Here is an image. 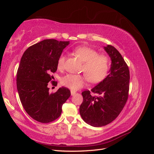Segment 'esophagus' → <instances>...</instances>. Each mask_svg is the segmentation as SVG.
Returning <instances> with one entry per match:
<instances>
[{
  "label": "esophagus",
  "mask_w": 154,
  "mask_h": 154,
  "mask_svg": "<svg viewBox=\"0 0 154 154\" xmlns=\"http://www.w3.org/2000/svg\"><path fill=\"white\" fill-rule=\"evenodd\" d=\"M76 93V92H75V91H71V95L72 96H74V94H75Z\"/></svg>",
  "instance_id": "obj_1"
}]
</instances>
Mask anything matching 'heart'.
Segmentation results:
<instances>
[{"label":"heart","mask_w":154,"mask_h":154,"mask_svg":"<svg viewBox=\"0 0 154 154\" xmlns=\"http://www.w3.org/2000/svg\"><path fill=\"white\" fill-rule=\"evenodd\" d=\"M72 53L83 62L82 71L86 76L78 74H67L61 79L62 85L72 90H78L86 84L87 77L88 82L94 84L105 80L110 69V58L108 56L98 54L96 50L86 46H79L74 48ZM65 60L66 55L63 53L58 60V69L63 68Z\"/></svg>","instance_id":"1"}]
</instances>
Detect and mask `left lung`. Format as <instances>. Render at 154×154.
<instances>
[{
    "mask_svg": "<svg viewBox=\"0 0 154 154\" xmlns=\"http://www.w3.org/2000/svg\"><path fill=\"white\" fill-rule=\"evenodd\" d=\"M104 49L111 59L109 74L105 80L89 91L82 92L83 102L80 106L82 119L92 127H100L118 117L128 97L130 72L122 54L112 45Z\"/></svg>",
    "mask_w": 154,
    "mask_h": 154,
    "instance_id": "1",
    "label": "left lung"
}]
</instances>
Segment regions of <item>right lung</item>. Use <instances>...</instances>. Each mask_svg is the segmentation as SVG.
Listing matches in <instances>:
<instances>
[{"instance_id": "add662e5", "label": "right lung", "mask_w": 154, "mask_h": 154, "mask_svg": "<svg viewBox=\"0 0 154 154\" xmlns=\"http://www.w3.org/2000/svg\"><path fill=\"white\" fill-rule=\"evenodd\" d=\"M69 42L46 39L27 48L17 74V87L24 109L31 117L42 123L60 117L62 105L71 96L66 87L50 94L48 83L56 85L51 75L57 70L58 60Z\"/></svg>"}]
</instances>
